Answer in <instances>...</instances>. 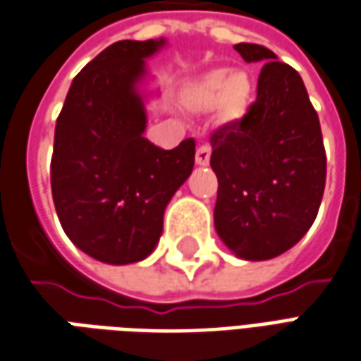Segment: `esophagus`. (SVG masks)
<instances>
[{
	"label": "esophagus",
	"mask_w": 361,
	"mask_h": 361,
	"mask_svg": "<svg viewBox=\"0 0 361 361\" xmlns=\"http://www.w3.org/2000/svg\"><path fill=\"white\" fill-rule=\"evenodd\" d=\"M209 157H212V147H209V145H202V147H198V152H196V163H198L200 167H206V165H208Z\"/></svg>",
	"instance_id": "obj_1"
}]
</instances>
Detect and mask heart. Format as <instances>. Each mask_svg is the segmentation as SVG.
I'll return each mask as SVG.
<instances>
[{"label": "heart", "instance_id": "obj_1", "mask_svg": "<svg viewBox=\"0 0 361 361\" xmlns=\"http://www.w3.org/2000/svg\"><path fill=\"white\" fill-rule=\"evenodd\" d=\"M183 101L192 111L217 109L226 122L245 118L252 103V81L245 71L212 70L183 91Z\"/></svg>", "mask_w": 361, "mask_h": 361}]
</instances>
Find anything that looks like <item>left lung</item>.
<instances>
[{"instance_id": "1", "label": "left lung", "mask_w": 361, "mask_h": 361, "mask_svg": "<svg viewBox=\"0 0 361 361\" xmlns=\"http://www.w3.org/2000/svg\"><path fill=\"white\" fill-rule=\"evenodd\" d=\"M264 63L245 118L216 130L209 165L217 176L214 226L243 260H268L307 233L326 180L321 124L303 79L260 44H235Z\"/></svg>"}]
</instances>
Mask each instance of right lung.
<instances>
[{"label": "right lung", "instance_id": "add662e5", "mask_svg": "<svg viewBox=\"0 0 361 361\" xmlns=\"http://www.w3.org/2000/svg\"><path fill=\"white\" fill-rule=\"evenodd\" d=\"M167 44L120 40L71 81L56 120L52 198L70 241L106 264H132L153 252L163 214L194 167L196 142L175 149L145 140V60Z\"/></svg>", "mask_w": 361, "mask_h": 361}]
</instances>
